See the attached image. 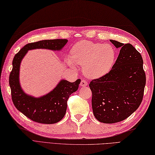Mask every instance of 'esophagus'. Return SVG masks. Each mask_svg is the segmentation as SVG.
<instances>
[{
	"mask_svg": "<svg viewBox=\"0 0 155 155\" xmlns=\"http://www.w3.org/2000/svg\"><path fill=\"white\" fill-rule=\"evenodd\" d=\"M87 84H88V83H87V81H86L85 80H82L81 81V83H80V86L81 87H85V86H87Z\"/></svg>",
	"mask_w": 155,
	"mask_h": 155,
	"instance_id": "obj_1",
	"label": "esophagus"
}]
</instances>
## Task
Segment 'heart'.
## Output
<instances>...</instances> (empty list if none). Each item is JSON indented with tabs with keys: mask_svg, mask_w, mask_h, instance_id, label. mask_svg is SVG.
<instances>
[{
	"mask_svg": "<svg viewBox=\"0 0 155 155\" xmlns=\"http://www.w3.org/2000/svg\"><path fill=\"white\" fill-rule=\"evenodd\" d=\"M116 57L114 48L109 44L81 41L74 45L69 64L75 68V64L84 66V72L90 78H98L108 72Z\"/></svg>",
	"mask_w": 155,
	"mask_h": 155,
	"instance_id": "1",
	"label": "heart"
}]
</instances>
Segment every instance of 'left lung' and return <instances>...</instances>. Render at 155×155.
I'll list each match as a JSON object with an SVG mask.
<instances>
[{
	"mask_svg": "<svg viewBox=\"0 0 155 155\" xmlns=\"http://www.w3.org/2000/svg\"><path fill=\"white\" fill-rule=\"evenodd\" d=\"M119 55L111 70L89 84L93 114L99 122L122 121L137 110L143 100L146 84L141 54L130 43L114 40Z\"/></svg>",
	"mask_w": 155,
	"mask_h": 155,
	"instance_id": "obj_1",
	"label": "left lung"
}]
</instances>
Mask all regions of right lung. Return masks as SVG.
Wrapping results in <instances>:
<instances>
[{"label": "right lung", "instance_id": "right-lung-1", "mask_svg": "<svg viewBox=\"0 0 155 155\" xmlns=\"http://www.w3.org/2000/svg\"><path fill=\"white\" fill-rule=\"evenodd\" d=\"M67 42V39H52L28 43L14 56L9 76L12 102L19 111L34 122L51 124L60 121L66 114L67 101L71 94L78 90L81 80L78 79L73 83L62 80L47 95L34 97L26 94L20 86L19 75L21 60L29 50L45 48L60 51Z\"/></svg>", "mask_w": 155, "mask_h": 155}]
</instances>
